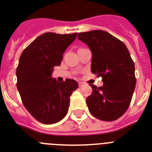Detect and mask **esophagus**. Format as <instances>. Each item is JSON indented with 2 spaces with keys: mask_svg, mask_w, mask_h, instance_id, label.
<instances>
[{
  "mask_svg": "<svg viewBox=\"0 0 152 152\" xmlns=\"http://www.w3.org/2000/svg\"><path fill=\"white\" fill-rule=\"evenodd\" d=\"M83 85H84V83H82V82L79 83V87H82Z\"/></svg>",
  "mask_w": 152,
  "mask_h": 152,
  "instance_id": "obj_1",
  "label": "esophagus"
}]
</instances>
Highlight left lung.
<instances>
[{
  "instance_id": "8db88e82",
  "label": "left lung",
  "mask_w": 152,
  "mask_h": 152,
  "mask_svg": "<svg viewBox=\"0 0 152 152\" xmlns=\"http://www.w3.org/2000/svg\"><path fill=\"white\" fill-rule=\"evenodd\" d=\"M78 39L92 53L91 72L102 76L103 86L93 84L87 104L92 115L103 121H114L129 108L136 86L135 67L123 42L104 30L80 33Z\"/></svg>"
}]
</instances>
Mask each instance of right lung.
<instances>
[{"label":"right lung","mask_w":152,"mask_h":152,"mask_svg":"<svg viewBox=\"0 0 152 152\" xmlns=\"http://www.w3.org/2000/svg\"><path fill=\"white\" fill-rule=\"evenodd\" d=\"M77 33H45L23 51L16 69L17 89L26 110L44 124L61 121L69 111L70 96L78 88L76 80L58 83L51 75L61 65L66 48Z\"/></svg>","instance_id":"1"}]
</instances>
